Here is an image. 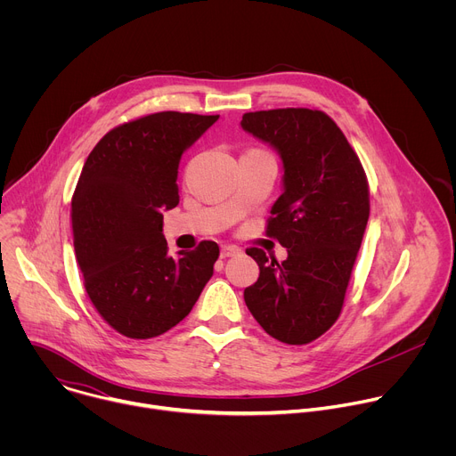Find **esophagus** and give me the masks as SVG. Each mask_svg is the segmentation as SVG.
Segmentation results:
<instances>
[{
  "label": "esophagus",
  "mask_w": 456,
  "mask_h": 456,
  "mask_svg": "<svg viewBox=\"0 0 456 456\" xmlns=\"http://www.w3.org/2000/svg\"><path fill=\"white\" fill-rule=\"evenodd\" d=\"M240 254V248L234 247V245H224L222 247V257H231V256H236Z\"/></svg>",
  "instance_id": "34e87169"
}]
</instances>
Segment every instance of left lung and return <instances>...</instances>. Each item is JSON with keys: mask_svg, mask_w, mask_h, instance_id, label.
Listing matches in <instances>:
<instances>
[{"mask_svg": "<svg viewBox=\"0 0 456 456\" xmlns=\"http://www.w3.org/2000/svg\"><path fill=\"white\" fill-rule=\"evenodd\" d=\"M241 127L274 146L283 160V194L265 234L287 247V259L250 247L259 278L243 299L274 339L308 345L330 330L370 216L364 167L339 126L321 110L248 111Z\"/></svg>", "mask_w": 456, "mask_h": 456, "instance_id": "1", "label": "left lung"}]
</instances>
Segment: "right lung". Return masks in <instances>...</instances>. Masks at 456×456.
<instances>
[{
	"mask_svg": "<svg viewBox=\"0 0 456 456\" xmlns=\"http://www.w3.org/2000/svg\"><path fill=\"white\" fill-rule=\"evenodd\" d=\"M220 115L159 111L113 129L88 155L72 197L83 285L101 317L129 339L178 324L213 276L220 247L204 240L167 256L162 213L178 206V164Z\"/></svg>",
	"mask_w": 456,
	"mask_h": 456,
	"instance_id": "obj_1",
	"label": "right lung"
}]
</instances>
